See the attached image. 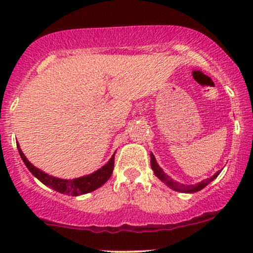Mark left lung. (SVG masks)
<instances>
[{
	"label": "left lung",
	"instance_id": "1",
	"mask_svg": "<svg viewBox=\"0 0 253 253\" xmlns=\"http://www.w3.org/2000/svg\"><path fill=\"white\" fill-rule=\"evenodd\" d=\"M151 168H152V170H153V172H155V175L158 177V178L161 179V181H163L164 183H167V184L169 185L171 189L177 190V191H183V193H196V191L203 189V188H205L207 184H210V183L213 181V179L215 178V177H217V175H219V172H216L213 177H211V178H207V179H205V181L197 183V184H195V185H184V184H181V183L173 181V179L171 178V177H169L168 175H165L164 171L162 170L161 168H159L158 164H157L155 156H153L152 153H151Z\"/></svg>",
	"mask_w": 253,
	"mask_h": 253
}]
</instances>
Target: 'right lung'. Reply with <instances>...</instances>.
I'll return each mask as SVG.
<instances>
[{"label": "right lung", "mask_w": 253, "mask_h": 253, "mask_svg": "<svg viewBox=\"0 0 253 253\" xmlns=\"http://www.w3.org/2000/svg\"><path fill=\"white\" fill-rule=\"evenodd\" d=\"M17 149H19V153L20 156H21L24 163L26 164V167L28 168V170H30L40 182H42L43 184L52 188V189L59 191V193L66 194V195L77 196L97 189V188H100L103 183L108 181L109 177L112 176L113 173V169H114V155H113L108 163L101 168V169H98L96 172L91 173V175L80 177V178L75 179H60L56 178V177L48 176L47 173L37 169L34 165H32L30 162H28V159L26 158L24 153H22L19 145H17Z\"/></svg>", "instance_id": "1"}]
</instances>
